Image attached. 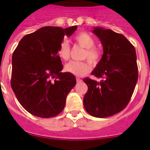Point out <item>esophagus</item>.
Here are the masks:
<instances>
[{"instance_id": "1", "label": "esophagus", "mask_w": 150, "mask_h": 150, "mask_svg": "<svg viewBox=\"0 0 150 150\" xmlns=\"http://www.w3.org/2000/svg\"><path fill=\"white\" fill-rule=\"evenodd\" d=\"M76 81H77V83L82 82V80H81L80 78H76Z\"/></svg>"}]
</instances>
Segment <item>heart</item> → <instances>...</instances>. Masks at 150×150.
<instances>
[{"label":"heart","mask_w":150,"mask_h":150,"mask_svg":"<svg viewBox=\"0 0 150 150\" xmlns=\"http://www.w3.org/2000/svg\"><path fill=\"white\" fill-rule=\"evenodd\" d=\"M74 40L79 46L85 48L83 59H87L93 65H96L102 58V51L94 46L95 40L88 33L82 32L74 37ZM58 55L63 60L69 59L70 56V46L67 40L60 43L58 49ZM91 69V65L87 61H71L66 64L65 70L76 76H83Z\"/></svg>","instance_id":"1"}]
</instances>
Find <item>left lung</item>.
Masks as SVG:
<instances>
[{
	"mask_svg": "<svg viewBox=\"0 0 150 150\" xmlns=\"http://www.w3.org/2000/svg\"><path fill=\"white\" fill-rule=\"evenodd\" d=\"M104 54L91 74L99 82L86 78L88 91L83 98L86 112L96 117H107L122 111L129 102L138 81L134 46L122 34L95 28Z\"/></svg>",
	"mask_w": 150,
	"mask_h": 150,
	"instance_id": "obj_1",
	"label": "left lung"
}]
</instances>
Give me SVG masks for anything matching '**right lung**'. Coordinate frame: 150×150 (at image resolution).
<instances>
[{
	"label": "right lung",
	"instance_id": "add662e5",
	"mask_svg": "<svg viewBox=\"0 0 150 150\" xmlns=\"http://www.w3.org/2000/svg\"><path fill=\"white\" fill-rule=\"evenodd\" d=\"M78 27H43L24 36L12 55L11 86L21 105L30 114L52 117L64 108L66 98L76 84L69 72H62L60 43Z\"/></svg>",
	"mask_w": 150,
	"mask_h": 150
}]
</instances>
